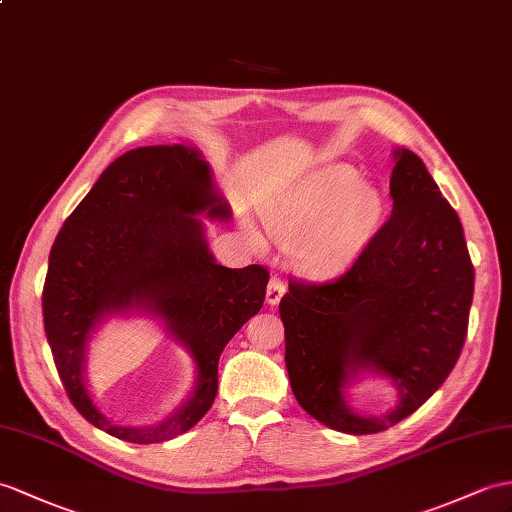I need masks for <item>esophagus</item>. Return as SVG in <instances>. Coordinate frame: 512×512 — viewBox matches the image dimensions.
I'll list each match as a JSON object with an SVG mask.
<instances>
[{
  "label": "esophagus",
  "mask_w": 512,
  "mask_h": 512,
  "mask_svg": "<svg viewBox=\"0 0 512 512\" xmlns=\"http://www.w3.org/2000/svg\"><path fill=\"white\" fill-rule=\"evenodd\" d=\"M284 293H286V284H284L280 278L273 276V278L269 280V284H267V295H265L267 304H269V306H276V304L280 302V299H282Z\"/></svg>",
  "instance_id": "34e87169"
}]
</instances>
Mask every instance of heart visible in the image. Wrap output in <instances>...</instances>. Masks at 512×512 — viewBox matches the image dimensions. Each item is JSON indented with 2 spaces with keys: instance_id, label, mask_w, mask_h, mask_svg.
Listing matches in <instances>:
<instances>
[{
  "instance_id": "heart-1",
  "label": "heart",
  "mask_w": 512,
  "mask_h": 512,
  "mask_svg": "<svg viewBox=\"0 0 512 512\" xmlns=\"http://www.w3.org/2000/svg\"><path fill=\"white\" fill-rule=\"evenodd\" d=\"M380 215V191L341 165L280 193L267 206L265 221L273 239L291 247L299 271L330 276L352 263Z\"/></svg>"
}]
</instances>
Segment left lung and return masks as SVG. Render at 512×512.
I'll list each match as a JSON object with an SVG mask.
<instances>
[{
	"mask_svg": "<svg viewBox=\"0 0 512 512\" xmlns=\"http://www.w3.org/2000/svg\"><path fill=\"white\" fill-rule=\"evenodd\" d=\"M389 221L334 282H289L280 302L286 371L310 417L347 434L395 426L450 376L467 336L473 265L463 223L423 160L393 149ZM365 375L389 379L398 402L384 416L349 406Z\"/></svg>",
	"mask_w": 512,
	"mask_h": 512,
	"instance_id": "obj_1",
	"label": "left lung"
}]
</instances>
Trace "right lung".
Here are the masks:
<instances>
[{"label":"right lung","mask_w":512,"mask_h":512,"mask_svg":"<svg viewBox=\"0 0 512 512\" xmlns=\"http://www.w3.org/2000/svg\"><path fill=\"white\" fill-rule=\"evenodd\" d=\"M232 210L213 169L189 145L139 147L99 176L49 252L43 286L47 343L78 413L121 441L162 443L191 430L213 406L223 347L265 302L269 271L219 265L206 223ZM152 316L192 354L194 391L152 427H121L96 408L85 352L112 316Z\"/></svg>","instance_id":"right-lung-1"}]
</instances>
